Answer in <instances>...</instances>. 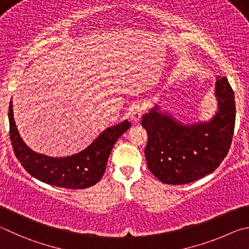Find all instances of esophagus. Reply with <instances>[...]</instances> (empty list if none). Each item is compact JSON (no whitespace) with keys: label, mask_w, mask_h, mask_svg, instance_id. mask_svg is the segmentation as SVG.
I'll use <instances>...</instances> for the list:
<instances>
[{"label":"esophagus","mask_w":249,"mask_h":249,"mask_svg":"<svg viewBox=\"0 0 249 249\" xmlns=\"http://www.w3.org/2000/svg\"><path fill=\"white\" fill-rule=\"evenodd\" d=\"M143 111H144V105L142 103H137L133 105L132 111H131V120L133 122H137L140 120Z\"/></svg>","instance_id":"34e87169"}]
</instances>
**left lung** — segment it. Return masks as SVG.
<instances>
[{
    "mask_svg": "<svg viewBox=\"0 0 249 249\" xmlns=\"http://www.w3.org/2000/svg\"><path fill=\"white\" fill-rule=\"evenodd\" d=\"M219 108L210 121L184 124L155 106L142 117L149 140L144 154L152 174L164 184L184 185L220 166L232 144L235 127L234 91L228 78L217 76Z\"/></svg>",
    "mask_w": 249,
    "mask_h": 249,
    "instance_id": "left-lung-1",
    "label": "left lung"
}]
</instances>
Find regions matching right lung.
<instances>
[{
  "label": "right lung",
  "instance_id": "obj_1",
  "mask_svg": "<svg viewBox=\"0 0 249 249\" xmlns=\"http://www.w3.org/2000/svg\"><path fill=\"white\" fill-rule=\"evenodd\" d=\"M8 121L13 151L26 172L42 182L67 189H84L98 182L113 145L131 125L125 120L105 130L80 153L67 158H51L32 151L21 140L13 117L12 100Z\"/></svg>",
  "mask_w": 249,
  "mask_h": 249
}]
</instances>
